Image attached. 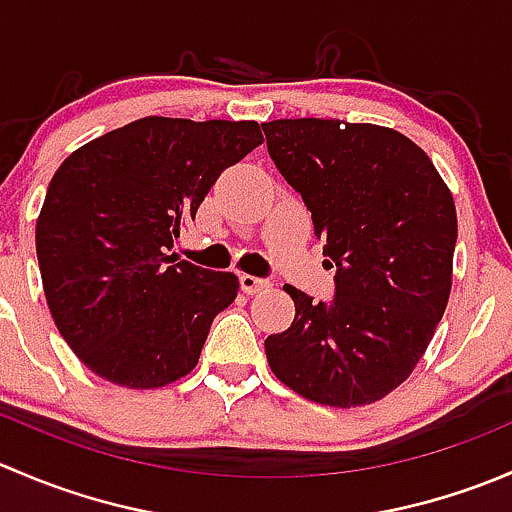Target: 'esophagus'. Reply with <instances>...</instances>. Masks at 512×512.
<instances>
[{
	"instance_id": "34e87169",
	"label": "esophagus",
	"mask_w": 512,
	"mask_h": 512,
	"mask_svg": "<svg viewBox=\"0 0 512 512\" xmlns=\"http://www.w3.org/2000/svg\"><path fill=\"white\" fill-rule=\"evenodd\" d=\"M240 287L245 294H257V292H262V289L270 287V282L262 280V277H255V275H240Z\"/></svg>"
}]
</instances>
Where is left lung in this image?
I'll use <instances>...</instances> for the list:
<instances>
[{
    "instance_id": "left-lung-1",
    "label": "left lung",
    "mask_w": 512,
    "mask_h": 512,
    "mask_svg": "<svg viewBox=\"0 0 512 512\" xmlns=\"http://www.w3.org/2000/svg\"><path fill=\"white\" fill-rule=\"evenodd\" d=\"M262 128L337 265L334 302L285 287L294 319L265 339L272 374L314 404H374L409 379L446 312L458 237L451 190L394 128L337 118Z\"/></svg>"
}]
</instances>
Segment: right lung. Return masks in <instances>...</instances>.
Returning a JSON list of instances; mask_svg holds the SVG:
<instances>
[{
  "label": "right lung",
  "instance_id": "1",
  "mask_svg": "<svg viewBox=\"0 0 512 512\" xmlns=\"http://www.w3.org/2000/svg\"><path fill=\"white\" fill-rule=\"evenodd\" d=\"M262 141L257 121L146 116L59 165L36 220V257L54 324L96 376L160 389L195 369L240 280L168 250L220 173Z\"/></svg>",
  "mask_w": 512,
  "mask_h": 512
}]
</instances>
